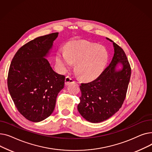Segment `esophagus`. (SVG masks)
Instances as JSON below:
<instances>
[{"label": "esophagus", "mask_w": 152, "mask_h": 152, "mask_svg": "<svg viewBox=\"0 0 152 152\" xmlns=\"http://www.w3.org/2000/svg\"><path fill=\"white\" fill-rule=\"evenodd\" d=\"M74 83V79L73 78L69 77V76H67L66 77V79H65V84L66 86H68V85H69L71 83Z\"/></svg>", "instance_id": "obj_1"}]
</instances>
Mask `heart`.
<instances>
[{
  "instance_id": "obj_1",
  "label": "heart",
  "mask_w": 152,
  "mask_h": 152,
  "mask_svg": "<svg viewBox=\"0 0 152 152\" xmlns=\"http://www.w3.org/2000/svg\"><path fill=\"white\" fill-rule=\"evenodd\" d=\"M109 55L104 47L86 41L69 42L65 52L59 51L56 60L61 71L65 72L76 63L75 69L85 81L96 79L105 69Z\"/></svg>"
}]
</instances>
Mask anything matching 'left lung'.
Segmentation results:
<instances>
[{"instance_id":"left-lung-1","label":"left lung","mask_w":152,"mask_h":152,"mask_svg":"<svg viewBox=\"0 0 152 152\" xmlns=\"http://www.w3.org/2000/svg\"><path fill=\"white\" fill-rule=\"evenodd\" d=\"M113 42L115 53L110 65L94 81L81 83V96L78 111L87 121L100 123L107 120L121 108L126 98L131 75V68L121 47ZM121 63L123 68L116 71Z\"/></svg>"}]
</instances>
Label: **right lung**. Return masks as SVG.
<instances>
[{
  "label": "right lung",
  "mask_w": 152,
  "mask_h": 152,
  "mask_svg": "<svg viewBox=\"0 0 152 152\" xmlns=\"http://www.w3.org/2000/svg\"><path fill=\"white\" fill-rule=\"evenodd\" d=\"M58 33L37 37L14 55L7 77L8 89L18 111L28 120L39 122L53 111L65 76L53 70L44 57Z\"/></svg>",
  "instance_id": "right-lung-1"
}]
</instances>
